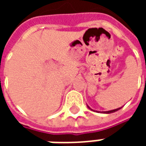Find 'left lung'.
<instances>
[{
  "instance_id": "1",
  "label": "left lung",
  "mask_w": 146,
  "mask_h": 146,
  "mask_svg": "<svg viewBox=\"0 0 146 146\" xmlns=\"http://www.w3.org/2000/svg\"><path fill=\"white\" fill-rule=\"evenodd\" d=\"M88 107L90 109V110H92L91 108L89 107V106H88ZM122 107H120V108H118V109H116V110H110V111H105V112H102V113H114V112H116L117 110H120Z\"/></svg>"
}]
</instances>
